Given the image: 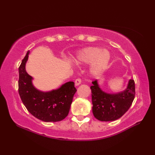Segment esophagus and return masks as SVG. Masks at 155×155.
Masks as SVG:
<instances>
[{
    "mask_svg": "<svg viewBox=\"0 0 155 155\" xmlns=\"http://www.w3.org/2000/svg\"><path fill=\"white\" fill-rule=\"evenodd\" d=\"M81 83V79L80 78H77V79L75 80V85H80Z\"/></svg>",
    "mask_w": 155,
    "mask_h": 155,
    "instance_id": "1",
    "label": "esophagus"
}]
</instances>
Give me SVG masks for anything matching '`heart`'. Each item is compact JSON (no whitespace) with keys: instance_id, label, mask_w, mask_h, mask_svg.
<instances>
[{"instance_id":"1","label":"heart","mask_w":155,"mask_h":155,"mask_svg":"<svg viewBox=\"0 0 155 155\" xmlns=\"http://www.w3.org/2000/svg\"><path fill=\"white\" fill-rule=\"evenodd\" d=\"M111 55L108 51L98 47H88L77 54L76 60L78 63H92L91 72L94 75H99L107 69Z\"/></svg>"}]
</instances>
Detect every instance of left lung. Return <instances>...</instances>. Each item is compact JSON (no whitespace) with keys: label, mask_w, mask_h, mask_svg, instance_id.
Here are the masks:
<instances>
[{"label":"left lung","mask_w":155,"mask_h":155,"mask_svg":"<svg viewBox=\"0 0 155 155\" xmlns=\"http://www.w3.org/2000/svg\"><path fill=\"white\" fill-rule=\"evenodd\" d=\"M91 86L92 112L100 121H114L127 112L133 103L135 95L134 80L128 81L126 90L117 94H107L100 88L97 80Z\"/></svg>","instance_id":"left-lung-1"}]
</instances>
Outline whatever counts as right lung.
I'll use <instances>...</instances> for the list:
<instances>
[{
	"label": "right lung",
	"instance_id": "right-lung-1",
	"mask_svg": "<svg viewBox=\"0 0 155 155\" xmlns=\"http://www.w3.org/2000/svg\"><path fill=\"white\" fill-rule=\"evenodd\" d=\"M27 52L19 67L18 92L26 108L36 118L41 121L59 122L68 115L73 96L77 91L74 83H65L57 90L43 92L34 87L33 78L27 74L25 65L28 57Z\"/></svg>",
	"mask_w": 155,
	"mask_h": 155
}]
</instances>
